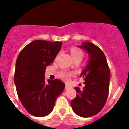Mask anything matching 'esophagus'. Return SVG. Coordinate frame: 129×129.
Listing matches in <instances>:
<instances>
[{
  "label": "esophagus",
  "mask_w": 129,
  "mask_h": 129,
  "mask_svg": "<svg viewBox=\"0 0 129 129\" xmlns=\"http://www.w3.org/2000/svg\"><path fill=\"white\" fill-rule=\"evenodd\" d=\"M70 88V86L69 85H66V86H65V88L66 89H68V88Z\"/></svg>",
  "instance_id": "34e87169"
}]
</instances>
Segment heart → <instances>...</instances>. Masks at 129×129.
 <instances>
[{
    "mask_svg": "<svg viewBox=\"0 0 129 129\" xmlns=\"http://www.w3.org/2000/svg\"><path fill=\"white\" fill-rule=\"evenodd\" d=\"M71 55L72 58H76V57H83V52L80 49H79L78 48L73 47L71 48ZM72 76L71 73H69L68 72L66 71H61L59 73V77H61L62 79L64 81H68L70 76Z\"/></svg>",
    "mask_w": 129,
    "mask_h": 129,
    "instance_id": "heart-1",
    "label": "heart"
}]
</instances>
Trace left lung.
<instances>
[{
	"instance_id": "1",
	"label": "left lung",
	"mask_w": 129,
	"mask_h": 129,
	"mask_svg": "<svg viewBox=\"0 0 129 129\" xmlns=\"http://www.w3.org/2000/svg\"><path fill=\"white\" fill-rule=\"evenodd\" d=\"M77 47L87 52L89 59L80 75L85 79V86L82 90L77 86L74 88L77 95L71 101V106L76 114L88 118L99 113L105 104L110 72L104 53L96 45L83 42Z\"/></svg>"
}]
</instances>
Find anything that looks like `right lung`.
I'll use <instances>...</instances> for the list:
<instances>
[{"instance_id": "add662e5", "label": "right lung", "mask_w": 129, "mask_h": 129, "mask_svg": "<svg viewBox=\"0 0 129 129\" xmlns=\"http://www.w3.org/2000/svg\"><path fill=\"white\" fill-rule=\"evenodd\" d=\"M62 42L35 40L19 54L15 64L14 82L20 102L32 116L44 117L53 109L55 100L63 92L61 80L48 79L44 74L61 50Z\"/></svg>"}]
</instances>
